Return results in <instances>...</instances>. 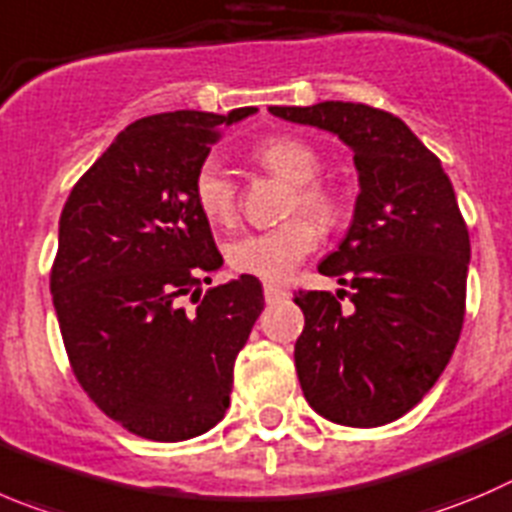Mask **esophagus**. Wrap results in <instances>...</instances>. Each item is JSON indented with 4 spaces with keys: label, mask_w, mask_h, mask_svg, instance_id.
<instances>
[{
    "label": "esophagus",
    "mask_w": 512,
    "mask_h": 512,
    "mask_svg": "<svg viewBox=\"0 0 512 512\" xmlns=\"http://www.w3.org/2000/svg\"><path fill=\"white\" fill-rule=\"evenodd\" d=\"M264 296L269 304H274V301H279L281 296H284V289H281V286H274V284H264Z\"/></svg>",
    "instance_id": "obj_1"
}]
</instances>
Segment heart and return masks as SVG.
Returning <instances> with one entry per match:
<instances>
[{"label": "heart", "instance_id": "heart-1", "mask_svg": "<svg viewBox=\"0 0 512 512\" xmlns=\"http://www.w3.org/2000/svg\"><path fill=\"white\" fill-rule=\"evenodd\" d=\"M251 158L291 186L286 213L301 211L306 216H291L289 221L269 231L246 233L228 243L226 256L236 274L279 284L294 274L296 266L319 243V228L313 222L316 220L321 228L339 226L347 213V201H344V193L329 180L316 178L321 170V155L306 140L294 138V135L266 138L251 150ZM193 196H196L198 211L211 226L228 228L236 223V188L213 160H208L198 170ZM309 215L315 218L313 222Z\"/></svg>", "mask_w": 512, "mask_h": 512}]
</instances>
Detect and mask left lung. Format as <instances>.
Returning <instances> with one entry per match:
<instances>
[{
  "label": "left lung",
  "mask_w": 512,
  "mask_h": 512,
  "mask_svg": "<svg viewBox=\"0 0 512 512\" xmlns=\"http://www.w3.org/2000/svg\"><path fill=\"white\" fill-rule=\"evenodd\" d=\"M269 110L337 133L359 170L352 228L319 264L352 291L294 296L304 311L294 347L304 397L337 425H389L440 379L465 321L470 236L452 183L440 158L377 107L329 100Z\"/></svg>",
  "instance_id": "obj_1"
}]
</instances>
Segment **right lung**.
<instances>
[{
    "mask_svg": "<svg viewBox=\"0 0 512 512\" xmlns=\"http://www.w3.org/2000/svg\"><path fill=\"white\" fill-rule=\"evenodd\" d=\"M251 113L135 120L62 208L50 291L67 359L87 397L145 440H191L223 420L233 362L264 309L246 274L201 294L223 256L193 196L223 125Z\"/></svg>",
    "mask_w": 512,
    "mask_h": 512,
    "instance_id": "1",
    "label": "right lung"
}]
</instances>
